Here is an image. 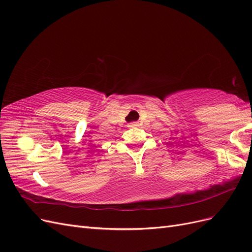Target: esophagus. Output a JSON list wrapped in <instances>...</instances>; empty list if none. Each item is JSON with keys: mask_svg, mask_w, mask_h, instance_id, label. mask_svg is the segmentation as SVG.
<instances>
[{"mask_svg": "<svg viewBox=\"0 0 252 252\" xmlns=\"http://www.w3.org/2000/svg\"><path fill=\"white\" fill-rule=\"evenodd\" d=\"M129 127H134V126H138V123H136V122H133V123H130L128 125Z\"/></svg>", "mask_w": 252, "mask_h": 252, "instance_id": "obj_1", "label": "esophagus"}]
</instances>
